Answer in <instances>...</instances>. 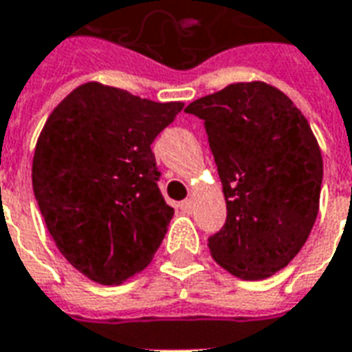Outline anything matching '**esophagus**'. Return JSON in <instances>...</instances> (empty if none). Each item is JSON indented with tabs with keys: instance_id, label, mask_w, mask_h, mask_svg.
I'll return each instance as SVG.
<instances>
[{
	"instance_id": "34e87169",
	"label": "esophagus",
	"mask_w": 352,
	"mask_h": 352,
	"mask_svg": "<svg viewBox=\"0 0 352 352\" xmlns=\"http://www.w3.org/2000/svg\"><path fill=\"white\" fill-rule=\"evenodd\" d=\"M179 207H181V211H184V213H190L192 199H184V201H181V204H179Z\"/></svg>"
}]
</instances>
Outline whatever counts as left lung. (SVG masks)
Returning <instances> with one entry per match:
<instances>
[{"mask_svg":"<svg viewBox=\"0 0 352 352\" xmlns=\"http://www.w3.org/2000/svg\"><path fill=\"white\" fill-rule=\"evenodd\" d=\"M184 111L206 122L228 209L209 237L211 256L239 279L272 277L317 221L322 154L307 118L262 80L228 85Z\"/></svg>","mask_w":352,"mask_h":352,"instance_id":"8db88e82","label":"left lung"}]
</instances>
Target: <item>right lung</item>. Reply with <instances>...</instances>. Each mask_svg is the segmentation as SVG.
Here are the masks:
<instances>
[{"instance_id": "obj_1", "label": "right lung", "mask_w": 352, "mask_h": 352, "mask_svg": "<svg viewBox=\"0 0 352 352\" xmlns=\"http://www.w3.org/2000/svg\"><path fill=\"white\" fill-rule=\"evenodd\" d=\"M183 101L85 82L43 126L32 184L58 251L85 277L120 285L145 270L173 217L151 145Z\"/></svg>"}]
</instances>
